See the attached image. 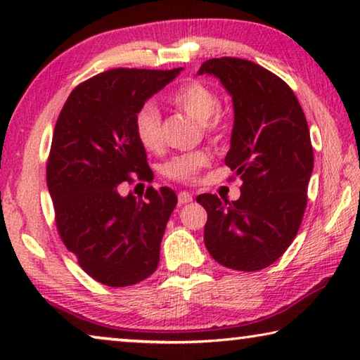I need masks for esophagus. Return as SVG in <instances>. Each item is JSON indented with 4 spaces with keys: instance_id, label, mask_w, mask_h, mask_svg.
I'll return each mask as SVG.
<instances>
[{
    "instance_id": "esophagus-1",
    "label": "esophagus",
    "mask_w": 360,
    "mask_h": 360,
    "mask_svg": "<svg viewBox=\"0 0 360 360\" xmlns=\"http://www.w3.org/2000/svg\"><path fill=\"white\" fill-rule=\"evenodd\" d=\"M193 201V195L188 191H180L179 193V202L180 205H186V202Z\"/></svg>"
}]
</instances>
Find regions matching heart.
<instances>
[{
    "label": "heart",
    "instance_id": "1",
    "mask_svg": "<svg viewBox=\"0 0 360 360\" xmlns=\"http://www.w3.org/2000/svg\"><path fill=\"white\" fill-rule=\"evenodd\" d=\"M169 101L172 105L202 124L207 133H217V110L221 107V101L211 87L201 84V82H190L172 94ZM134 127H136L138 139L146 149L154 150L162 143V120H160L158 107H154L153 103H146L139 108ZM207 162H210V154L205 150L174 155L164 164L162 174L176 181H193L196 179L198 172L207 165Z\"/></svg>",
    "mask_w": 360,
    "mask_h": 360
}]
</instances>
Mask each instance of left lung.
<instances>
[{
  "mask_svg": "<svg viewBox=\"0 0 360 360\" xmlns=\"http://www.w3.org/2000/svg\"><path fill=\"white\" fill-rule=\"evenodd\" d=\"M198 75L221 81L233 103L226 165L243 181L237 201L200 195L207 212L205 245L222 266L258 271L273 264L297 236L314 170L309 124L292 89L242 58L207 60Z\"/></svg>",
  "mask_w": 360,
  "mask_h": 360,
  "instance_id": "1",
  "label": "left lung"
}]
</instances>
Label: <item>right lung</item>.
<instances>
[{
	"mask_svg": "<svg viewBox=\"0 0 360 360\" xmlns=\"http://www.w3.org/2000/svg\"><path fill=\"white\" fill-rule=\"evenodd\" d=\"M180 71L101 72L70 94L56 120L46 164L56 227L79 266L110 288L138 284L158 269L175 191L149 186L143 200L122 196L118 185L148 172L134 120Z\"/></svg>",
	"mask_w": 360,
	"mask_h": 360,
	"instance_id": "obj_1",
	"label": "right lung"
}]
</instances>
